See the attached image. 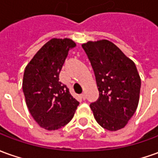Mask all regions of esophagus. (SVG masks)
Instances as JSON below:
<instances>
[{
	"label": "esophagus",
	"instance_id": "1",
	"mask_svg": "<svg viewBox=\"0 0 158 158\" xmlns=\"http://www.w3.org/2000/svg\"><path fill=\"white\" fill-rule=\"evenodd\" d=\"M80 97H81V98H82V99H84V100H85V98H86V97H85V93H83V94L80 95Z\"/></svg>",
	"mask_w": 158,
	"mask_h": 158
}]
</instances>
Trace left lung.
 <instances>
[{
	"instance_id": "obj_1",
	"label": "left lung",
	"mask_w": 158,
	"mask_h": 158,
	"mask_svg": "<svg viewBox=\"0 0 158 158\" xmlns=\"http://www.w3.org/2000/svg\"><path fill=\"white\" fill-rule=\"evenodd\" d=\"M94 71L99 98L90 103L98 123L109 131L123 128L137 110L141 80L133 60L110 41L83 44Z\"/></svg>"
}]
</instances>
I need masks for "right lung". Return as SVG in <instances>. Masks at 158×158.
Masks as SVG:
<instances>
[{
    "instance_id": "1",
    "label": "right lung",
    "mask_w": 158,
    "mask_h": 158,
    "mask_svg": "<svg viewBox=\"0 0 158 158\" xmlns=\"http://www.w3.org/2000/svg\"><path fill=\"white\" fill-rule=\"evenodd\" d=\"M75 46L69 38H52L25 68L23 92L26 105L37 124L48 131L67 125L79 104L59 80L68 51Z\"/></svg>"
}]
</instances>
